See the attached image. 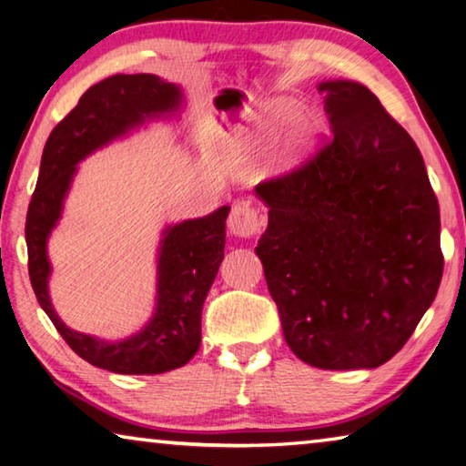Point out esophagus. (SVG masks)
<instances>
[{
	"instance_id": "34e87169",
	"label": "esophagus",
	"mask_w": 466,
	"mask_h": 466,
	"mask_svg": "<svg viewBox=\"0 0 466 466\" xmlns=\"http://www.w3.org/2000/svg\"><path fill=\"white\" fill-rule=\"evenodd\" d=\"M228 228L234 236L238 238H250L252 234H257L262 228V218L258 209L247 199H238L232 206L230 218H228Z\"/></svg>"
}]
</instances>
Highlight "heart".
<instances>
[{
    "label": "heart",
    "instance_id": "1",
    "mask_svg": "<svg viewBox=\"0 0 466 466\" xmlns=\"http://www.w3.org/2000/svg\"><path fill=\"white\" fill-rule=\"evenodd\" d=\"M252 142L258 147H267L279 137V158L285 165H291L306 155L318 134V120L314 114L299 112V106L293 99H268L260 104L250 116Z\"/></svg>",
    "mask_w": 466,
    "mask_h": 466
}]
</instances>
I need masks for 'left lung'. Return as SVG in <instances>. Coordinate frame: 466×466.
Here are the masks:
<instances>
[{
	"label": "left lung",
	"instance_id": "obj_1",
	"mask_svg": "<svg viewBox=\"0 0 466 466\" xmlns=\"http://www.w3.org/2000/svg\"><path fill=\"white\" fill-rule=\"evenodd\" d=\"M332 138L257 185V255L285 342L311 367L377 369L438 293L440 208L416 142L357 81H321Z\"/></svg>",
	"mask_w": 466,
	"mask_h": 466
}]
</instances>
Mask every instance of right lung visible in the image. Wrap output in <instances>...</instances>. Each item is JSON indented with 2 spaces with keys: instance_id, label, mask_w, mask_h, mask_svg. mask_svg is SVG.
Returning <instances> with one entry per match:
<instances>
[{
  "instance_id": "1",
  "label": "right lung",
  "mask_w": 466,
  "mask_h": 466,
  "mask_svg": "<svg viewBox=\"0 0 466 466\" xmlns=\"http://www.w3.org/2000/svg\"><path fill=\"white\" fill-rule=\"evenodd\" d=\"M183 101L181 87L157 75H114L83 93L75 109L50 132L42 152L26 216L32 289L65 342L83 360L112 373L158 375L193 359L201 342V309L224 258L230 208L222 206L209 216L165 228L157 255L155 314L140 332L117 342L77 332L58 318L48 295L53 267L46 242L63 216L81 160L150 120L175 117Z\"/></svg>"
}]
</instances>
